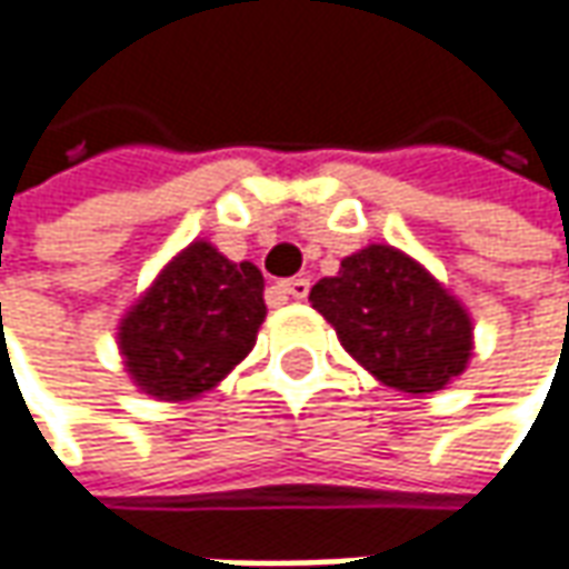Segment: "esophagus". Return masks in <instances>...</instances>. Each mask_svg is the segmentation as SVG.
Here are the masks:
<instances>
[{
    "mask_svg": "<svg viewBox=\"0 0 569 569\" xmlns=\"http://www.w3.org/2000/svg\"><path fill=\"white\" fill-rule=\"evenodd\" d=\"M278 295L295 297V300H303L310 295V278L297 274V278H288V281H278Z\"/></svg>",
    "mask_w": 569,
    "mask_h": 569,
    "instance_id": "34e87169",
    "label": "esophagus"
}]
</instances>
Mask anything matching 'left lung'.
Returning a JSON list of instances; mask_svg holds the SVG:
<instances>
[{
  "mask_svg": "<svg viewBox=\"0 0 569 569\" xmlns=\"http://www.w3.org/2000/svg\"><path fill=\"white\" fill-rule=\"evenodd\" d=\"M313 310L382 386L427 396L466 373L475 355L469 307L437 274L389 243H367L319 278Z\"/></svg>",
  "mask_w": 569,
  "mask_h": 569,
  "instance_id": "obj_1",
  "label": "left lung"
}]
</instances>
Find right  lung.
<instances>
[{"label": "right lung", "instance_id": "obj_1", "mask_svg": "<svg viewBox=\"0 0 569 569\" xmlns=\"http://www.w3.org/2000/svg\"><path fill=\"white\" fill-rule=\"evenodd\" d=\"M262 291L252 262H233L214 243L192 240L122 313V370L158 402L206 396L252 351L266 322Z\"/></svg>", "mask_w": 569, "mask_h": 569}]
</instances>
